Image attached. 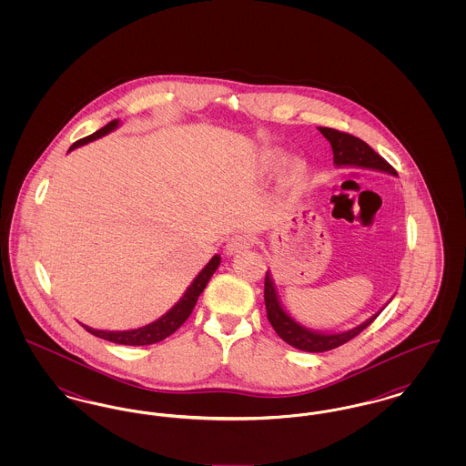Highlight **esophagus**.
Segmentation results:
<instances>
[{"instance_id": "34e87169", "label": "esophagus", "mask_w": 466, "mask_h": 466, "mask_svg": "<svg viewBox=\"0 0 466 466\" xmlns=\"http://www.w3.org/2000/svg\"><path fill=\"white\" fill-rule=\"evenodd\" d=\"M251 246V239L248 238V236H234V238H230L228 239V243L225 244V253L227 255H236V253H241V251H246L248 248Z\"/></svg>"}]
</instances>
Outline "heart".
<instances>
[{"label": "heart", "instance_id": "heart-1", "mask_svg": "<svg viewBox=\"0 0 466 466\" xmlns=\"http://www.w3.org/2000/svg\"><path fill=\"white\" fill-rule=\"evenodd\" d=\"M262 169L266 173H274L278 169H281L287 162H289V156L287 152L279 150V148H270L264 152L262 156ZM308 177V166L304 160H295L289 164V171H287V183L289 185H300Z\"/></svg>", "mask_w": 466, "mask_h": 466}]
</instances>
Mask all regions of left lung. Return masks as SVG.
<instances>
[{
	"mask_svg": "<svg viewBox=\"0 0 466 466\" xmlns=\"http://www.w3.org/2000/svg\"><path fill=\"white\" fill-rule=\"evenodd\" d=\"M318 131L327 137L333 152V164L337 167H358V169H372L379 173H388L391 177H397V171L376 154L365 141L355 137L351 134L340 133L330 127H318ZM264 299H266L267 319L272 325L276 333L295 350L308 351V353H323L333 348L342 346L344 342L351 340L358 333L363 332L382 309L393 300V297L374 312L370 318H367L363 323L356 325L353 329H348L344 332H321L314 330L302 323H299L289 310L285 309L279 293L276 289V283L272 279L270 270L266 272V287H264Z\"/></svg>",
	"mask_w": 466,
	"mask_h": 466,
	"instance_id": "obj_1",
	"label": "left lung"
}]
</instances>
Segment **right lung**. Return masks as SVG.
<instances>
[{
  "label": "right lung",
  "mask_w": 466,
  "mask_h": 466,
  "mask_svg": "<svg viewBox=\"0 0 466 466\" xmlns=\"http://www.w3.org/2000/svg\"><path fill=\"white\" fill-rule=\"evenodd\" d=\"M120 120L115 118L111 120L110 124H106L103 129L96 131L94 134H90L87 137L76 141L71 145L69 152L75 150V148H80L87 143H92L106 134L113 133L115 129L120 127ZM222 262V257L220 255H215L206 267L200 270L199 274L194 278V281L188 285V289H185V293L179 297L177 304L167 310L166 314H162L158 319L145 325V327H139V329H133V330H97V329H90L87 325H82L87 332L99 337V339H105V340H110L115 344H124V346H148V344H156L164 340L166 337H169L171 333L177 332V329L187 321V318L192 314V310L196 308V302L199 299L200 293L206 289V285L209 283L211 276L217 272V268Z\"/></svg>",
  "instance_id": "obj_1"
}]
</instances>
